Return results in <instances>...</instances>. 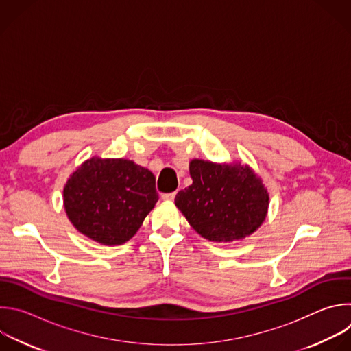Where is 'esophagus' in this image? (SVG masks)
Instances as JSON below:
<instances>
[{
	"label": "esophagus",
	"instance_id": "1",
	"mask_svg": "<svg viewBox=\"0 0 351 351\" xmlns=\"http://www.w3.org/2000/svg\"><path fill=\"white\" fill-rule=\"evenodd\" d=\"M175 195H176V193H165V194H162L161 198H162L164 201H173Z\"/></svg>",
	"mask_w": 351,
	"mask_h": 351
}]
</instances>
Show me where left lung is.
I'll return each mask as SVG.
<instances>
[{
    "label": "left lung",
    "instance_id": "left-lung-1",
    "mask_svg": "<svg viewBox=\"0 0 351 351\" xmlns=\"http://www.w3.org/2000/svg\"><path fill=\"white\" fill-rule=\"evenodd\" d=\"M189 171L193 183L176 194L175 205L201 237L212 243L240 241L263 224L270 197L250 165L194 158Z\"/></svg>",
    "mask_w": 351,
    "mask_h": 351
}]
</instances>
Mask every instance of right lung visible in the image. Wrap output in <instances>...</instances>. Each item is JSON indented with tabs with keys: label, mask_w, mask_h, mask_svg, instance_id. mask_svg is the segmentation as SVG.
<instances>
[{
	"label": "right lung",
	"mask_w": 351,
	"mask_h": 351,
	"mask_svg": "<svg viewBox=\"0 0 351 351\" xmlns=\"http://www.w3.org/2000/svg\"><path fill=\"white\" fill-rule=\"evenodd\" d=\"M158 201L156 178L125 158L84 161L63 187V206L85 237L107 247L130 241Z\"/></svg>",
	"instance_id": "obj_1"
}]
</instances>
